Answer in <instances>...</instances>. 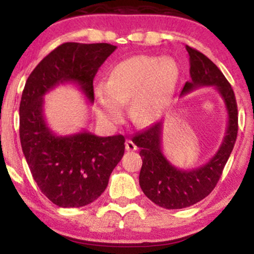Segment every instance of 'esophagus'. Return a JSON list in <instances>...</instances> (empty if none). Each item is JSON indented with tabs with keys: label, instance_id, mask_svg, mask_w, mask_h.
Listing matches in <instances>:
<instances>
[{
	"label": "esophagus",
	"instance_id": "34e87169",
	"mask_svg": "<svg viewBox=\"0 0 254 254\" xmlns=\"http://www.w3.org/2000/svg\"><path fill=\"white\" fill-rule=\"evenodd\" d=\"M125 148H127V151H133V150L137 149L136 144L133 143L131 139H127V141H125Z\"/></svg>",
	"mask_w": 254,
	"mask_h": 254
}]
</instances>
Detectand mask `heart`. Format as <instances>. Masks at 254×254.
Here are the masks:
<instances>
[{
    "label": "heart",
    "instance_id": "b5f03b06",
    "mask_svg": "<svg viewBox=\"0 0 254 254\" xmlns=\"http://www.w3.org/2000/svg\"><path fill=\"white\" fill-rule=\"evenodd\" d=\"M179 66L171 57L135 56L111 69L105 84L94 89L100 115L106 121L119 122L124 105L131 100V117L137 124H148L176 89Z\"/></svg>",
    "mask_w": 254,
    "mask_h": 254
}]
</instances>
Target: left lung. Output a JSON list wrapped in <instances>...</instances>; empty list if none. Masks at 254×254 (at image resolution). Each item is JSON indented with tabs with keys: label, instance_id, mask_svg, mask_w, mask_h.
Returning <instances> with one entry per match:
<instances>
[{
	"label": "left lung",
	"instance_id": "left-lung-1",
	"mask_svg": "<svg viewBox=\"0 0 254 254\" xmlns=\"http://www.w3.org/2000/svg\"><path fill=\"white\" fill-rule=\"evenodd\" d=\"M186 51L190 56L191 80L185 83L180 97L199 87L215 86L226 105L228 125L217 153L205 165L190 171L174 167L165 157L161 147L162 122L132 137L133 143L141 148L139 186L151 202L165 209L188 208L208 196L222 176L238 136V105L232 86L205 55L189 45Z\"/></svg>",
	"mask_w": 254,
	"mask_h": 254
}]
</instances>
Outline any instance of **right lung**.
<instances>
[{"mask_svg": "<svg viewBox=\"0 0 254 254\" xmlns=\"http://www.w3.org/2000/svg\"><path fill=\"white\" fill-rule=\"evenodd\" d=\"M116 49L106 43H64L44 57L26 81L20 101L22 151L38 188L61 208H80L100 197L124 155L125 138L88 131L57 136L45 123L43 97L57 84L74 82L93 103V80Z\"/></svg>", "mask_w": 254, "mask_h": 254, "instance_id": "right-lung-1", "label": "right lung"}]
</instances>
